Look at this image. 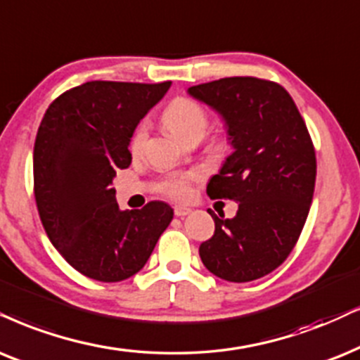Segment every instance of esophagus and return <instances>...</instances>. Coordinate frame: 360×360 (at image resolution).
<instances>
[{
    "mask_svg": "<svg viewBox=\"0 0 360 360\" xmlns=\"http://www.w3.org/2000/svg\"><path fill=\"white\" fill-rule=\"evenodd\" d=\"M174 214L177 217H184V216H188V214H191V209L186 207V206H176Z\"/></svg>",
    "mask_w": 360,
    "mask_h": 360,
    "instance_id": "esophagus-1",
    "label": "esophagus"
}]
</instances>
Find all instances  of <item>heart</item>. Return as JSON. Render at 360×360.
Here are the masks:
<instances>
[{"instance_id":"1","label":"heart","mask_w":360,"mask_h":360,"mask_svg":"<svg viewBox=\"0 0 360 360\" xmlns=\"http://www.w3.org/2000/svg\"><path fill=\"white\" fill-rule=\"evenodd\" d=\"M162 122L177 139L183 143H193L199 141L206 134L209 126V116L206 108L201 103L191 98H177L162 112ZM148 139V126L141 124L131 139V153L139 154L143 151ZM198 172H188V174H176L167 177L162 183V193L174 199H184L189 194L191 181L198 179Z\"/></svg>"}]
</instances>
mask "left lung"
<instances>
[{
  "instance_id": "1",
  "label": "left lung",
  "mask_w": 360,
  "mask_h": 360,
  "mask_svg": "<svg viewBox=\"0 0 360 360\" xmlns=\"http://www.w3.org/2000/svg\"><path fill=\"white\" fill-rule=\"evenodd\" d=\"M188 93L219 112L234 148L207 195L239 202L233 219L209 211L216 229L199 256L224 281L259 279L288 259L311 209L317 165L306 122L288 91L267 79L234 76Z\"/></svg>"
}]
</instances>
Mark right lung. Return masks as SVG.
<instances>
[{
  "mask_svg": "<svg viewBox=\"0 0 360 360\" xmlns=\"http://www.w3.org/2000/svg\"><path fill=\"white\" fill-rule=\"evenodd\" d=\"M169 86L89 81L54 99L41 121L33 153L41 222L68 264L91 279L139 272L174 216L162 201L121 211L111 186L131 165L136 126Z\"/></svg>",
  "mask_w": 360,
  "mask_h": 360,
  "instance_id": "1",
  "label": "right lung"
}]
</instances>
